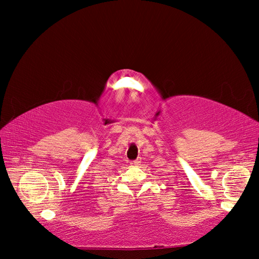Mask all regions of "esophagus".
Instances as JSON below:
<instances>
[{"label":"esophagus","mask_w":259,"mask_h":259,"mask_svg":"<svg viewBox=\"0 0 259 259\" xmlns=\"http://www.w3.org/2000/svg\"><path fill=\"white\" fill-rule=\"evenodd\" d=\"M140 162H142V160H140V157H139V159H137V160H135V161L131 162V164H133V165H139Z\"/></svg>","instance_id":"esophagus-1"}]
</instances>
